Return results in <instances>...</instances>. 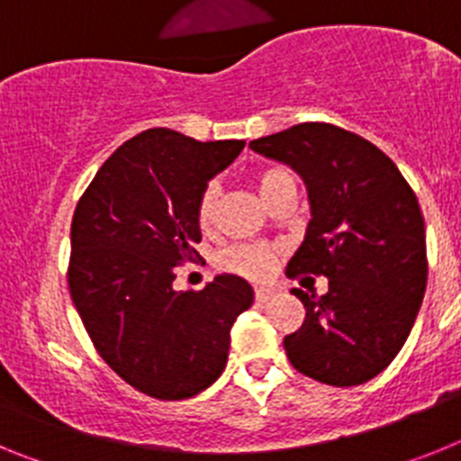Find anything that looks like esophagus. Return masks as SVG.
<instances>
[{
    "label": "esophagus",
    "mask_w": 461,
    "mask_h": 461,
    "mask_svg": "<svg viewBox=\"0 0 461 461\" xmlns=\"http://www.w3.org/2000/svg\"><path fill=\"white\" fill-rule=\"evenodd\" d=\"M254 297H256V303L266 304V303H270V300H272V291H270V288H256Z\"/></svg>",
    "instance_id": "esophagus-1"
}]
</instances>
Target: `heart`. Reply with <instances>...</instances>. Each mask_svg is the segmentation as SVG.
<instances>
[{
  "label": "heart",
  "instance_id": "heart-1",
  "mask_svg": "<svg viewBox=\"0 0 461 461\" xmlns=\"http://www.w3.org/2000/svg\"><path fill=\"white\" fill-rule=\"evenodd\" d=\"M295 180L286 168H266L260 170L258 177H256V185L263 198L272 194L279 185L284 182ZM219 205V185L217 182H207L203 186V191L198 194V201H195V219L201 223V228H210L214 221V214H217ZM276 260V251L266 247V244H235L230 249L221 251L217 258V267L228 275L244 276V279L260 281L266 279L272 272Z\"/></svg>",
  "mask_w": 461,
  "mask_h": 461
}]
</instances>
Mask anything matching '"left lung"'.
<instances>
[{
    "label": "left lung",
    "instance_id": "left-lung-1",
    "mask_svg": "<svg viewBox=\"0 0 461 461\" xmlns=\"http://www.w3.org/2000/svg\"><path fill=\"white\" fill-rule=\"evenodd\" d=\"M303 175L312 203L304 242L286 275L328 276L325 295L293 288L300 330L284 337L293 367L335 388L360 385L394 360L427 286L425 221L388 154L328 122L251 140Z\"/></svg>",
    "mask_w": 461,
    "mask_h": 461
}]
</instances>
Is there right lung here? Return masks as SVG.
<instances>
[{"mask_svg": "<svg viewBox=\"0 0 461 461\" xmlns=\"http://www.w3.org/2000/svg\"><path fill=\"white\" fill-rule=\"evenodd\" d=\"M242 148L148 129L110 154L73 212V304L105 365L152 399L177 402L217 381L230 328L254 303L233 275L201 291L173 288L175 267L201 258L198 194Z\"/></svg>", "mask_w": 461, "mask_h": 461, "instance_id": "right-lung-1", "label": "right lung"}]
</instances>
